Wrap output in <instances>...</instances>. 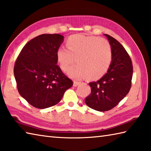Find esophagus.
Returning a JSON list of instances; mask_svg holds the SVG:
<instances>
[{"instance_id": "esophagus-1", "label": "esophagus", "mask_w": 151, "mask_h": 151, "mask_svg": "<svg viewBox=\"0 0 151 151\" xmlns=\"http://www.w3.org/2000/svg\"><path fill=\"white\" fill-rule=\"evenodd\" d=\"M80 83V82H78V81H73V86L74 87H77V86H78L79 84Z\"/></svg>"}]
</instances>
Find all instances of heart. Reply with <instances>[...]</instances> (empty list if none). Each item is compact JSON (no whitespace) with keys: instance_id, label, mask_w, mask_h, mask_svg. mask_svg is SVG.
<instances>
[{"instance_id":"heart-1","label":"heart","mask_w":151,"mask_h":151,"mask_svg":"<svg viewBox=\"0 0 151 151\" xmlns=\"http://www.w3.org/2000/svg\"><path fill=\"white\" fill-rule=\"evenodd\" d=\"M67 49L59 47L56 52L60 69L67 72L74 62L78 63L68 74L76 79L88 78L98 79L107 72L112 61V50L107 40L97 36L75 35L66 40Z\"/></svg>"}]
</instances>
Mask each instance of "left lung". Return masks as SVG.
Returning a JSON list of instances; mask_svg holds the SVG:
<instances>
[{"instance_id":"1","label":"left lung","mask_w":151,"mask_h":151,"mask_svg":"<svg viewBox=\"0 0 151 151\" xmlns=\"http://www.w3.org/2000/svg\"><path fill=\"white\" fill-rule=\"evenodd\" d=\"M112 50V61L107 72L96 82L89 83L91 93L85 104L98 111H106L115 107L130 90L133 66L124 47L108 35Z\"/></svg>"}]
</instances>
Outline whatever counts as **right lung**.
I'll list each match as a JSON object with an SVG mask.
<instances>
[{"mask_svg":"<svg viewBox=\"0 0 151 151\" xmlns=\"http://www.w3.org/2000/svg\"><path fill=\"white\" fill-rule=\"evenodd\" d=\"M64 40L58 34H44L32 39L21 50L14 73L17 90L36 108L57 104L73 81L57 63L56 52Z\"/></svg>","mask_w":151,"mask_h":151,"instance_id":"right-lung-1","label":"right lung"}]
</instances>
